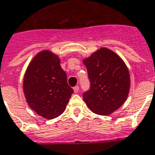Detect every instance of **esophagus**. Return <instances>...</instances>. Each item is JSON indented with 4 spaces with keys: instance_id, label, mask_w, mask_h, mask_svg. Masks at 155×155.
Wrapping results in <instances>:
<instances>
[{
    "instance_id": "obj_1",
    "label": "esophagus",
    "mask_w": 155,
    "mask_h": 155,
    "mask_svg": "<svg viewBox=\"0 0 155 155\" xmlns=\"http://www.w3.org/2000/svg\"><path fill=\"white\" fill-rule=\"evenodd\" d=\"M73 90L74 91H75V93H77L78 91H79V90H80V87H79V86H75L74 87Z\"/></svg>"
}]
</instances>
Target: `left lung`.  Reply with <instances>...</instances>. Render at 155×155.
Returning <instances> with one entry per match:
<instances>
[{
    "label": "left lung",
    "mask_w": 155,
    "mask_h": 155,
    "mask_svg": "<svg viewBox=\"0 0 155 155\" xmlns=\"http://www.w3.org/2000/svg\"><path fill=\"white\" fill-rule=\"evenodd\" d=\"M90 87L83 94L91 111L107 115L124 104L130 90V74L125 63L109 49L102 48L84 60Z\"/></svg>",
    "instance_id": "left-lung-1"
}]
</instances>
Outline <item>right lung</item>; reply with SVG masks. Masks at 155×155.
<instances>
[{"mask_svg":"<svg viewBox=\"0 0 155 155\" xmlns=\"http://www.w3.org/2000/svg\"><path fill=\"white\" fill-rule=\"evenodd\" d=\"M24 92L32 110L45 119H52L64 111L73 89L68 84L58 56L50 51H43L28 67Z\"/></svg>","mask_w":155,"mask_h":155,"instance_id":"add662e5","label":"right lung"}]
</instances>
